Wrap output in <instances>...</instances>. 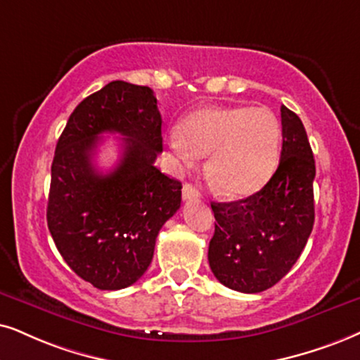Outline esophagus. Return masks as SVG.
<instances>
[{
	"label": "esophagus",
	"instance_id": "obj_1",
	"mask_svg": "<svg viewBox=\"0 0 360 360\" xmlns=\"http://www.w3.org/2000/svg\"><path fill=\"white\" fill-rule=\"evenodd\" d=\"M183 199L184 201H195V199H199V191L193 184L186 183L183 186Z\"/></svg>",
	"mask_w": 360,
	"mask_h": 360
}]
</instances>
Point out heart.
Returning a JSON list of instances; mask_svg holds the SVG:
<instances>
[{
	"mask_svg": "<svg viewBox=\"0 0 360 360\" xmlns=\"http://www.w3.org/2000/svg\"><path fill=\"white\" fill-rule=\"evenodd\" d=\"M281 141V121L269 108L211 106L183 122L181 134H172L171 148L186 166L209 156L212 188L227 198H243L269 181Z\"/></svg>",
	"mask_w": 360,
	"mask_h": 360,
	"instance_id": "b5f03b06",
	"label": "heart"
}]
</instances>
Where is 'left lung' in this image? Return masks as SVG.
Returning a JSON list of instances; mask_svg holds the SVG:
<instances>
[{
  "label": "left lung",
  "instance_id": "obj_1",
  "mask_svg": "<svg viewBox=\"0 0 360 360\" xmlns=\"http://www.w3.org/2000/svg\"><path fill=\"white\" fill-rule=\"evenodd\" d=\"M279 166L256 194L233 202H211L216 229L209 266L226 288L256 294L290 271L314 226L316 162L302 121L281 108Z\"/></svg>",
  "mask_w": 360,
  "mask_h": 360
}]
</instances>
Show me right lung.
Here are the masks:
<instances>
[{
    "label": "right lung",
    "mask_w": 360,
    "mask_h": 360,
    "mask_svg": "<svg viewBox=\"0 0 360 360\" xmlns=\"http://www.w3.org/2000/svg\"><path fill=\"white\" fill-rule=\"evenodd\" d=\"M161 124L151 88L111 81L76 106L58 139L49 233L68 266L101 290L124 289L148 271L159 231L181 206L183 186L154 166ZM103 132L125 136L108 175L92 165Z\"/></svg>",
    "instance_id": "obj_1"
}]
</instances>
